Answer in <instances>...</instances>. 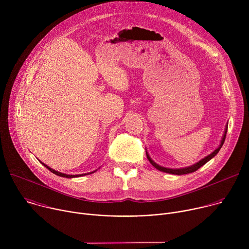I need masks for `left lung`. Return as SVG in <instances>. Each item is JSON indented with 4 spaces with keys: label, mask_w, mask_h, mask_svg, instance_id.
<instances>
[{
    "label": "left lung",
    "mask_w": 249,
    "mask_h": 249,
    "mask_svg": "<svg viewBox=\"0 0 249 249\" xmlns=\"http://www.w3.org/2000/svg\"><path fill=\"white\" fill-rule=\"evenodd\" d=\"M227 131H228V125L226 126V130H225V134H224V136H223V138H222V141H221V144H220V146L213 152L212 154H210L209 156H207V157H205L204 159H202L200 161H198V162H196L195 164H193V165H191V166H187V167H183V168H167V167H163V166H160V165H159L158 163H156L152 159H151V157L149 156V154H148V152L146 151V155H147V158H148V160H149V161L157 168V169H159V170H160V171H163V172H166V173H171V174H176V175H181V174H187V173H191V172H194V171H196L197 169H199L201 166H203L206 162H208L211 159H213L214 158L218 153H219V151L221 150V148L223 147V145H224V142H225V140H226V136H227Z\"/></svg>",
    "instance_id": "obj_1"
}]
</instances>
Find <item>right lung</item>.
Here are the masks:
<instances>
[{
	"label": "right lung",
	"instance_id": "1",
	"mask_svg": "<svg viewBox=\"0 0 249 249\" xmlns=\"http://www.w3.org/2000/svg\"><path fill=\"white\" fill-rule=\"evenodd\" d=\"M46 168H48L51 172H53L54 174H56V175H59V176H62V177H67V178H73V177H79V176H83V175H87V174H90V173H93V172H95L96 170H94V171H92V172H89V173H84V174H78V175H69V174H65V173H62V172H59V171H56V170H54L53 168H51V167H49L48 165H46V164H44L42 161H40Z\"/></svg>",
	"mask_w": 249,
	"mask_h": 249
}]
</instances>
